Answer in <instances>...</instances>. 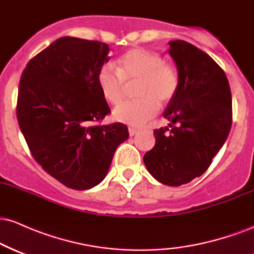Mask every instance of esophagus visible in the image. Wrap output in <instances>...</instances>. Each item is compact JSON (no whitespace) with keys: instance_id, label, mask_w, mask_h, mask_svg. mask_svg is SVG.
Listing matches in <instances>:
<instances>
[{"instance_id":"obj_1","label":"esophagus","mask_w":254,"mask_h":254,"mask_svg":"<svg viewBox=\"0 0 254 254\" xmlns=\"http://www.w3.org/2000/svg\"><path fill=\"white\" fill-rule=\"evenodd\" d=\"M137 132H138V130L135 129V127H129V135H130V136L136 135Z\"/></svg>"}]
</instances>
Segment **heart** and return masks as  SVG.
Masks as SVG:
<instances>
[{"label":"heart","instance_id":"1","mask_svg":"<svg viewBox=\"0 0 254 254\" xmlns=\"http://www.w3.org/2000/svg\"><path fill=\"white\" fill-rule=\"evenodd\" d=\"M98 86L103 97L112 105H118L127 94V86L136 82L133 100L119 105L113 117L122 123L141 127L155 117L160 104L171 103L180 86L177 66L164 62L155 51L131 49L117 61V69L104 64L98 71Z\"/></svg>","mask_w":254,"mask_h":254}]
</instances>
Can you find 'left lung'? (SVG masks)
I'll list each match as a JSON object with an SVG mask.
<instances>
[{
    "label": "left lung",
    "mask_w": 254,
    "mask_h": 254,
    "mask_svg": "<svg viewBox=\"0 0 254 254\" xmlns=\"http://www.w3.org/2000/svg\"><path fill=\"white\" fill-rule=\"evenodd\" d=\"M168 50L180 75L176 98L164 116L169 127L154 130L156 142L143 161L160 183H190L211 165L232 127L228 78L208 54L184 40L170 42Z\"/></svg>",
    "instance_id": "left-lung-1"
}]
</instances>
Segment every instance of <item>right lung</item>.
Masks as SVG:
<instances>
[{
	"label": "right lung",
	"instance_id": "add662e5",
	"mask_svg": "<svg viewBox=\"0 0 254 254\" xmlns=\"http://www.w3.org/2000/svg\"><path fill=\"white\" fill-rule=\"evenodd\" d=\"M109 50L98 40L60 38L32 58L20 78L16 117L32 156L74 190L98 185L129 137L125 124H100L111 112L97 81Z\"/></svg>",
	"mask_w": 254,
	"mask_h": 254
}]
</instances>
